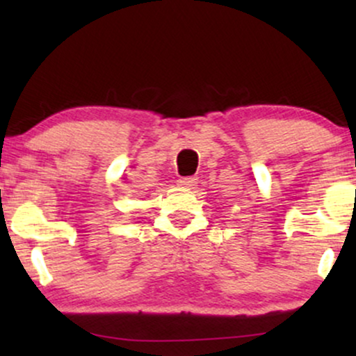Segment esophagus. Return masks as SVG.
I'll return each mask as SVG.
<instances>
[{"label":"esophagus","instance_id":"esophagus-1","mask_svg":"<svg viewBox=\"0 0 356 356\" xmlns=\"http://www.w3.org/2000/svg\"><path fill=\"white\" fill-rule=\"evenodd\" d=\"M177 182H179V186H181V187H186V189H192V187L197 184V179H195V177H181Z\"/></svg>","mask_w":356,"mask_h":356}]
</instances>
